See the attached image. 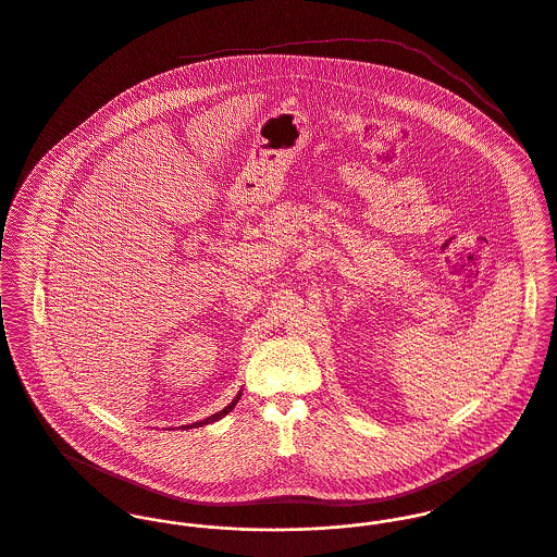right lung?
Returning a JSON list of instances; mask_svg holds the SVG:
<instances>
[{
    "label": "right lung",
    "mask_w": 557,
    "mask_h": 557,
    "mask_svg": "<svg viewBox=\"0 0 557 557\" xmlns=\"http://www.w3.org/2000/svg\"><path fill=\"white\" fill-rule=\"evenodd\" d=\"M239 399H242V393H239V395H237V397H235V399H233V401H231V404H228L224 410H220V412H215V414L207 417L205 421H198V423H194V425H186V430L187 428H202V425H209V423H215V421H220L222 417H226V414H228V412H231V410L237 406V401H239Z\"/></svg>",
    "instance_id": "add662e5"
}]
</instances>
